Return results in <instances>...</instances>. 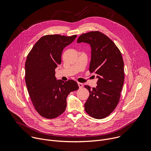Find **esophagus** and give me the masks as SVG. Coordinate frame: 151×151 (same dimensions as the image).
I'll return each instance as SVG.
<instances>
[{"mask_svg":"<svg viewBox=\"0 0 151 151\" xmlns=\"http://www.w3.org/2000/svg\"><path fill=\"white\" fill-rule=\"evenodd\" d=\"M78 86H79V88H82V87H83V84H82V83H79V82H78Z\"/></svg>","mask_w":151,"mask_h":151,"instance_id":"34e87169","label":"esophagus"}]
</instances>
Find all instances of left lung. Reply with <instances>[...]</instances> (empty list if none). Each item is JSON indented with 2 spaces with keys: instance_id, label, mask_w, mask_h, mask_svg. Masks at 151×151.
<instances>
[{
  "instance_id": "1",
  "label": "left lung",
  "mask_w": 151,
  "mask_h": 151,
  "mask_svg": "<svg viewBox=\"0 0 151 151\" xmlns=\"http://www.w3.org/2000/svg\"><path fill=\"white\" fill-rule=\"evenodd\" d=\"M81 42L91 47L89 70L98 79L96 88L85 86L90 93L85 110L94 118L103 119L114 111L119 102L124 81L123 59L114 42L100 32L81 35L77 43Z\"/></svg>"
}]
</instances>
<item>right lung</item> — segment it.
<instances>
[{"mask_svg":"<svg viewBox=\"0 0 151 151\" xmlns=\"http://www.w3.org/2000/svg\"><path fill=\"white\" fill-rule=\"evenodd\" d=\"M77 35H46L40 37L28 54L25 64L27 91L36 111L43 117L52 119L66 109V98L79 88L73 80H57L55 69L61 63L63 49Z\"/></svg>","mask_w":151,"mask_h":151,"instance_id":"1","label":"right lung"}]
</instances>
